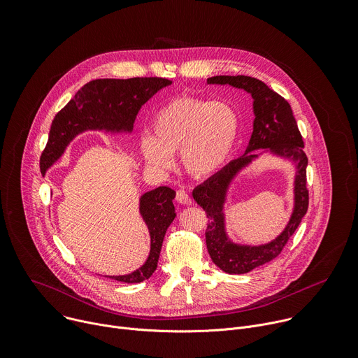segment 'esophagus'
Instances as JSON below:
<instances>
[{"label": "esophagus", "instance_id": "esophagus-1", "mask_svg": "<svg viewBox=\"0 0 358 358\" xmlns=\"http://www.w3.org/2000/svg\"><path fill=\"white\" fill-rule=\"evenodd\" d=\"M176 201H178V203H180V204H186V206L192 204V199H190V196H189L185 190H182V189H179V190L176 192Z\"/></svg>", "mask_w": 358, "mask_h": 358}]
</instances>
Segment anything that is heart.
I'll return each mask as SVG.
<instances>
[{
  "mask_svg": "<svg viewBox=\"0 0 358 358\" xmlns=\"http://www.w3.org/2000/svg\"><path fill=\"white\" fill-rule=\"evenodd\" d=\"M240 132L236 110L224 101L180 96L166 103L154 117V138L141 142L145 162L161 172L175 168L180 152L185 169L196 178H208L227 164Z\"/></svg>",
  "mask_w": 358,
  "mask_h": 358,
  "instance_id": "heart-1",
  "label": "heart"
}]
</instances>
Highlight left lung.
Returning <instances> with one entry per match:
<instances>
[{
    "label": "left lung",
    "mask_w": 358,
    "mask_h": 358,
    "mask_svg": "<svg viewBox=\"0 0 358 358\" xmlns=\"http://www.w3.org/2000/svg\"><path fill=\"white\" fill-rule=\"evenodd\" d=\"M207 83L230 85L245 90L254 99L255 118L245 154L231 161L193 190V199L203 207L208 219L206 245L211 261L227 273H247L276 258L306 214L309 206V192L306 187L308 157L303 151V139L289 103L271 90L264 82L250 76H214L207 79ZM257 149L269 150L296 164V204L290 223L275 241L262 246H243L228 238L222 210L229 183L241 169L257 157L250 154Z\"/></svg>",
    "instance_id": "1"
}]
</instances>
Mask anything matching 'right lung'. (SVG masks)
Listing matches in <instances>:
<instances>
[{"label": "right lung", "mask_w": 358, "mask_h": 358, "mask_svg": "<svg viewBox=\"0 0 358 358\" xmlns=\"http://www.w3.org/2000/svg\"><path fill=\"white\" fill-rule=\"evenodd\" d=\"M172 82L162 78L97 79L85 85L53 118L48 144L41 155V172L45 173L64 152L70 141L87 129L106 132H131L139 108L155 93ZM175 190L159 186L139 199V213L150 236L151 251L145 264L128 275L107 276L125 283L148 279L157 269L164 237L176 217Z\"/></svg>", "instance_id": "add662e5"}]
</instances>
